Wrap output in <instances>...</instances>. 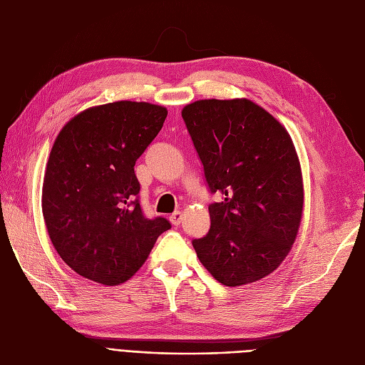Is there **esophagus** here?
I'll return each mask as SVG.
<instances>
[{"instance_id": "obj_1", "label": "esophagus", "mask_w": 365, "mask_h": 365, "mask_svg": "<svg viewBox=\"0 0 365 365\" xmlns=\"http://www.w3.org/2000/svg\"><path fill=\"white\" fill-rule=\"evenodd\" d=\"M169 219H170V222L173 225H180L181 224V219H182V215H181V212H175V213H172L169 216Z\"/></svg>"}]
</instances>
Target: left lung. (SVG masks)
<instances>
[{"mask_svg":"<svg viewBox=\"0 0 365 365\" xmlns=\"http://www.w3.org/2000/svg\"><path fill=\"white\" fill-rule=\"evenodd\" d=\"M182 120L204 165L210 193V230L193 239L205 269L225 286L252 283L271 274L300 227L303 181L286 129L247 98L197 101Z\"/></svg>","mask_w":365,"mask_h":365,"instance_id":"left-lung-1","label":"left lung"}]
</instances>
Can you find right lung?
<instances>
[{
  "label": "right lung",
  "instance_id": "right-lung-1",
  "mask_svg": "<svg viewBox=\"0 0 365 365\" xmlns=\"http://www.w3.org/2000/svg\"><path fill=\"white\" fill-rule=\"evenodd\" d=\"M165 117L163 106L114 102L77 114L54 141L42 213L53 247L82 277L108 286L126 282L172 227L143 213L134 172Z\"/></svg>",
  "mask_w": 365,
  "mask_h": 365
}]
</instances>
